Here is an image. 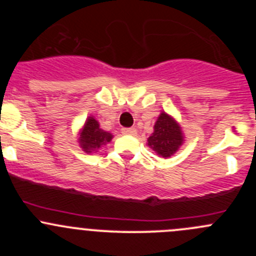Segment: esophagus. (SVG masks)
Instances as JSON below:
<instances>
[{
  "label": "esophagus",
  "mask_w": 256,
  "mask_h": 256,
  "mask_svg": "<svg viewBox=\"0 0 256 256\" xmlns=\"http://www.w3.org/2000/svg\"><path fill=\"white\" fill-rule=\"evenodd\" d=\"M121 131H122L124 135H130V136H135L136 134H138L136 128H121Z\"/></svg>",
  "instance_id": "obj_1"
}]
</instances>
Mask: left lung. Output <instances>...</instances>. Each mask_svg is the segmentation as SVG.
Wrapping results in <instances>:
<instances>
[{"instance_id": "obj_1", "label": "left lung", "mask_w": 256, "mask_h": 256, "mask_svg": "<svg viewBox=\"0 0 256 256\" xmlns=\"http://www.w3.org/2000/svg\"><path fill=\"white\" fill-rule=\"evenodd\" d=\"M180 126L168 114L161 112L154 126V132L147 138V144L164 158L171 157L183 144Z\"/></svg>"}]
</instances>
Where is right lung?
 Masks as SVG:
<instances>
[{"mask_svg": "<svg viewBox=\"0 0 256 256\" xmlns=\"http://www.w3.org/2000/svg\"><path fill=\"white\" fill-rule=\"evenodd\" d=\"M112 135L108 131L100 128L99 122L94 118V116H89L80 131L79 144L86 154L96 152L100 147L110 142Z\"/></svg>", "mask_w": 256, "mask_h": 256, "instance_id": "right-lung-1", "label": "right lung"}]
</instances>
